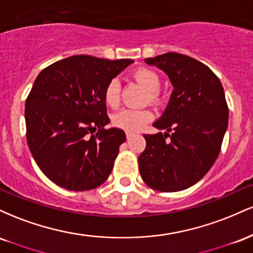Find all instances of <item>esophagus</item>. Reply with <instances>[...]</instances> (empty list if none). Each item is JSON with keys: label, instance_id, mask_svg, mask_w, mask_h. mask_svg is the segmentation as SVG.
I'll return each instance as SVG.
<instances>
[{"label": "esophagus", "instance_id": "esophagus-1", "mask_svg": "<svg viewBox=\"0 0 253 253\" xmlns=\"http://www.w3.org/2000/svg\"><path fill=\"white\" fill-rule=\"evenodd\" d=\"M133 135H134V134H133V133H130V132H126V138H127V140H129V139L132 138Z\"/></svg>", "mask_w": 253, "mask_h": 253}]
</instances>
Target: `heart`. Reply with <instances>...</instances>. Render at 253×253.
<instances>
[{
  "label": "heart",
  "instance_id": "1",
  "mask_svg": "<svg viewBox=\"0 0 253 253\" xmlns=\"http://www.w3.org/2000/svg\"><path fill=\"white\" fill-rule=\"evenodd\" d=\"M133 78L147 90L146 101L152 104H159L162 95L158 91L161 78L155 70L150 68H139L133 72ZM103 100L110 108H117L120 103V82L112 78L103 90ZM153 119V113L149 108L124 109L113 117V125L126 132H136Z\"/></svg>",
  "mask_w": 253,
  "mask_h": 253
}]
</instances>
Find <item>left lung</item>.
<instances>
[{"label": "left lung", "mask_w": 253, "mask_h": 253, "mask_svg": "<svg viewBox=\"0 0 253 253\" xmlns=\"http://www.w3.org/2000/svg\"><path fill=\"white\" fill-rule=\"evenodd\" d=\"M163 70L173 85L164 114L153 126L165 133L144 134L146 147L139 171L152 189L181 191L213 167L228 125L221 82L207 65L185 54L168 52L145 59Z\"/></svg>", "instance_id": "obj_1"}]
</instances>
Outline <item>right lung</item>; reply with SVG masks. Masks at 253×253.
I'll return each mask as SVG.
<instances>
[{"mask_svg":"<svg viewBox=\"0 0 253 253\" xmlns=\"http://www.w3.org/2000/svg\"><path fill=\"white\" fill-rule=\"evenodd\" d=\"M130 63L72 56L34 81L25 104L26 138L39 169L64 189H95L112 172L126 135L104 127L109 118L103 90Z\"/></svg>","mask_w":253,"mask_h":253,"instance_id":"obj_1","label":"right lung"}]
</instances>
